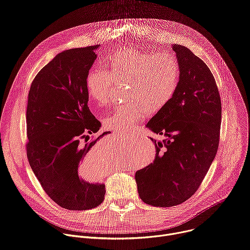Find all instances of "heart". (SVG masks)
Here are the masks:
<instances>
[{
    "label": "heart",
    "instance_id": "1",
    "mask_svg": "<svg viewBox=\"0 0 250 250\" xmlns=\"http://www.w3.org/2000/svg\"><path fill=\"white\" fill-rule=\"evenodd\" d=\"M104 69H90L84 88L90 103L108 102L114 82H126L124 103L103 120L104 126L127 132L147 115L160 112L174 97L180 82V67L168 52L151 53L124 47L106 56Z\"/></svg>",
    "mask_w": 250,
    "mask_h": 250
}]
</instances>
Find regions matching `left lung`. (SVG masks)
Here are the masks:
<instances>
[{
  "mask_svg": "<svg viewBox=\"0 0 250 250\" xmlns=\"http://www.w3.org/2000/svg\"><path fill=\"white\" fill-rule=\"evenodd\" d=\"M180 82L172 100L146 124L162 135L156 156L135 173L140 199L154 207L182 204L198 190L216 157L222 122L220 93L210 70L189 48L173 44Z\"/></svg>",
  "mask_w": 250,
  "mask_h": 250,
  "instance_id": "left-lung-1",
  "label": "left lung"
}]
</instances>
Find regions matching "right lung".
Masks as SVG:
<instances>
[{"instance_id": "right-lung-1", "label": "right lung", "mask_w": 250, "mask_h": 250, "mask_svg": "<svg viewBox=\"0 0 250 250\" xmlns=\"http://www.w3.org/2000/svg\"><path fill=\"white\" fill-rule=\"evenodd\" d=\"M100 45L72 48L57 54L33 79L26 108L29 165L45 193L60 207L84 210L98 207L104 184L90 183L80 167L90 162L91 148L108 134L91 142L101 123L90 112L84 80ZM86 142L83 144L82 139Z\"/></svg>"}]
</instances>
